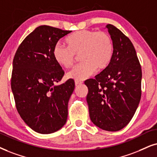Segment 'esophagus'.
Here are the masks:
<instances>
[{"label": "esophagus", "mask_w": 157, "mask_h": 157, "mask_svg": "<svg viewBox=\"0 0 157 157\" xmlns=\"http://www.w3.org/2000/svg\"><path fill=\"white\" fill-rule=\"evenodd\" d=\"M82 83V82H81V81H78V80H75V85H81Z\"/></svg>", "instance_id": "esophagus-1"}]
</instances>
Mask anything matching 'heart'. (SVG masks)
<instances>
[{"label":"heart","mask_w":157,"mask_h":157,"mask_svg":"<svg viewBox=\"0 0 157 157\" xmlns=\"http://www.w3.org/2000/svg\"><path fill=\"white\" fill-rule=\"evenodd\" d=\"M67 46L56 44L53 56L61 66L69 67L80 56L82 61L67 73L69 78L84 80L96 72V69L102 71L110 64L113 56V41L105 32L83 29L75 32L67 37Z\"/></svg>","instance_id":"1"}]
</instances>
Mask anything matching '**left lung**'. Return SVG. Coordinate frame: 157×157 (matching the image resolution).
<instances>
[{"mask_svg": "<svg viewBox=\"0 0 157 157\" xmlns=\"http://www.w3.org/2000/svg\"><path fill=\"white\" fill-rule=\"evenodd\" d=\"M113 41V56L101 72L85 82L90 120L106 131H118L130 122L141 97V67L130 40L107 25Z\"/></svg>", "mask_w": 157, "mask_h": 157, "instance_id": "obj_1", "label": "left lung"}]
</instances>
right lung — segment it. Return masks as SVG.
I'll return each mask as SVG.
<instances>
[{"label": "right lung", "mask_w": 157, "mask_h": 157, "mask_svg": "<svg viewBox=\"0 0 157 157\" xmlns=\"http://www.w3.org/2000/svg\"><path fill=\"white\" fill-rule=\"evenodd\" d=\"M72 31L42 25L25 37L15 53L11 90L21 119L34 131L49 134L64 125L68 102L75 89L53 56L59 40Z\"/></svg>", "instance_id": "right-lung-1"}]
</instances>
